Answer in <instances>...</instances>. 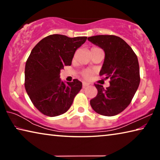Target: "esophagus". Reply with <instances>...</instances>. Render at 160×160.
I'll return each mask as SVG.
<instances>
[{"instance_id": "34e87169", "label": "esophagus", "mask_w": 160, "mask_h": 160, "mask_svg": "<svg viewBox=\"0 0 160 160\" xmlns=\"http://www.w3.org/2000/svg\"><path fill=\"white\" fill-rule=\"evenodd\" d=\"M89 85H90V84L88 83V82H82V87H83V88H86V87L89 86Z\"/></svg>"}]
</instances>
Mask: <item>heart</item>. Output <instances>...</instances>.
I'll return each instance as SVG.
<instances>
[{
    "mask_svg": "<svg viewBox=\"0 0 160 160\" xmlns=\"http://www.w3.org/2000/svg\"><path fill=\"white\" fill-rule=\"evenodd\" d=\"M94 71L91 69H85L83 70L82 72H80L81 76H82L84 79L85 80H90L94 75Z\"/></svg>",
    "mask_w": 160,
    "mask_h": 160,
    "instance_id": "b5f03b06",
    "label": "heart"
}]
</instances>
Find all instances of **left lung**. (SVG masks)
Returning <instances> with one entry per match:
<instances>
[{"label":"left lung","mask_w":160,"mask_h":160,"mask_svg":"<svg viewBox=\"0 0 160 160\" xmlns=\"http://www.w3.org/2000/svg\"><path fill=\"white\" fill-rule=\"evenodd\" d=\"M88 39L104 49L105 58L99 75L110 79V86L106 89L94 84L98 93L90 100V105L101 115H117L131 104L138 88L140 77L138 57L123 39L115 35H97Z\"/></svg>","instance_id":"left-lung-1"}]
</instances>
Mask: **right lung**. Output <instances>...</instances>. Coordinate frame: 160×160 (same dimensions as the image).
<instances>
[{
    "label": "right lung",
    "mask_w": 160,
    "mask_h": 160,
    "mask_svg": "<svg viewBox=\"0 0 160 160\" xmlns=\"http://www.w3.org/2000/svg\"><path fill=\"white\" fill-rule=\"evenodd\" d=\"M86 40L87 37L51 34L32 50L25 65V88L32 104L43 114L53 117L66 113L82 89V82L77 79L66 85L60 72L65 66L71 65L75 51Z\"/></svg>",
    "instance_id": "1"
}]
</instances>
